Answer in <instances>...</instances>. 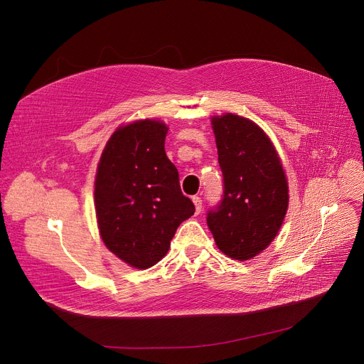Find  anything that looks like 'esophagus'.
<instances>
[{
	"instance_id": "1",
	"label": "esophagus",
	"mask_w": 364,
	"mask_h": 364,
	"mask_svg": "<svg viewBox=\"0 0 364 364\" xmlns=\"http://www.w3.org/2000/svg\"><path fill=\"white\" fill-rule=\"evenodd\" d=\"M193 203H195V208H196V215H199L200 210H202V199L195 196V198H193Z\"/></svg>"
}]
</instances>
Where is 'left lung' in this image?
<instances>
[{"label":"left lung","instance_id":"8db88e82","mask_svg":"<svg viewBox=\"0 0 364 364\" xmlns=\"http://www.w3.org/2000/svg\"><path fill=\"white\" fill-rule=\"evenodd\" d=\"M223 200L206 216L216 246L227 256L249 260L277 237L288 208V184L271 139L249 118H212Z\"/></svg>","mask_w":364,"mask_h":364}]
</instances>
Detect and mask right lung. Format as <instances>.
I'll return each instance as SVG.
<instances>
[{"label":"right lung","mask_w":364,"mask_h":364,"mask_svg":"<svg viewBox=\"0 0 364 364\" xmlns=\"http://www.w3.org/2000/svg\"><path fill=\"white\" fill-rule=\"evenodd\" d=\"M168 127L139 119L114 132L95 178V208L105 246L137 269L168 252L178 225L195 213L165 154Z\"/></svg>","instance_id":"1"}]
</instances>
